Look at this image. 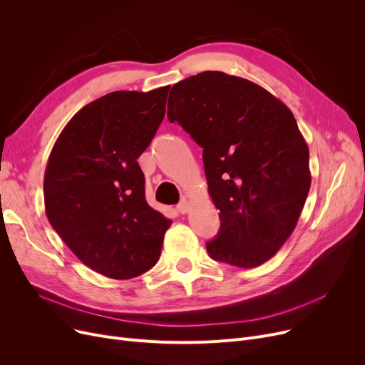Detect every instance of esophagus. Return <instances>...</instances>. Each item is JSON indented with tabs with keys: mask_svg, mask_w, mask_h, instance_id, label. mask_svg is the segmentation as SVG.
<instances>
[{
	"mask_svg": "<svg viewBox=\"0 0 365 365\" xmlns=\"http://www.w3.org/2000/svg\"><path fill=\"white\" fill-rule=\"evenodd\" d=\"M178 210L179 212L182 213V215H185V213H187L189 210H190V204H189V201L186 200V198H183L179 204H178Z\"/></svg>",
	"mask_w": 365,
	"mask_h": 365,
	"instance_id": "34e87169",
	"label": "esophagus"
}]
</instances>
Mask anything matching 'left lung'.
Wrapping results in <instances>:
<instances>
[{"label":"left lung","mask_w":365,"mask_h":365,"mask_svg":"<svg viewBox=\"0 0 365 365\" xmlns=\"http://www.w3.org/2000/svg\"><path fill=\"white\" fill-rule=\"evenodd\" d=\"M167 118L202 148L220 229L210 257L238 267L269 260L297 225L311 187L309 149L292 110L263 87L219 71L173 86Z\"/></svg>","instance_id":"1"}]
</instances>
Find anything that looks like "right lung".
Masks as SVG:
<instances>
[{
  "label": "right lung",
  "mask_w": 365,
  "mask_h": 365,
  "mask_svg": "<svg viewBox=\"0 0 365 365\" xmlns=\"http://www.w3.org/2000/svg\"><path fill=\"white\" fill-rule=\"evenodd\" d=\"M168 90L102 96L73 115L48 157L47 219L76 257L108 278L149 271L171 225L146 202L138 163L163 123Z\"/></svg>",
  "instance_id": "right-lung-1"
}]
</instances>
